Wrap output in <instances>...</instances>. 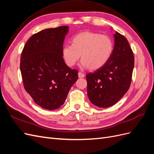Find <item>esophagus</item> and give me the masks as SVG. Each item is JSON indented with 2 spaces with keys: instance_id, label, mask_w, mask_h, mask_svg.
Segmentation results:
<instances>
[{
  "instance_id": "1",
  "label": "esophagus",
  "mask_w": 154,
  "mask_h": 154,
  "mask_svg": "<svg viewBox=\"0 0 154 154\" xmlns=\"http://www.w3.org/2000/svg\"><path fill=\"white\" fill-rule=\"evenodd\" d=\"M85 76V74H83V73H82V72H78V77L79 78H83Z\"/></svg>"
}]
</instances>
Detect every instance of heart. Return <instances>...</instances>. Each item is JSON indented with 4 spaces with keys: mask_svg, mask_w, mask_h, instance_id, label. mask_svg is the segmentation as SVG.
I'll use <instances>...</instances> for the list:
<instances>
[{
    "mask_svg": "<svg viewBox=\"0 0 154 154\" xmlns=\"http://www.w3.org/2000/svg\"><path fill=\"white\" fill-rule=\"evenodd\" d=\"M71 42L65 45L62 51L63 58L69 67L75 66L81 54L83 67L99 69L109 62L114 51L110 37L96 32H80L72 37Z\"/></svg>",
    "mask_w": 154,
    "mask_h": 154,
    "instance_id": "b5f03b06",
    "label": "heart"
}]
</instances>
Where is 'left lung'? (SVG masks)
<instances>
[{
	"instance_id": "left-lung-1",
	"label": "left lung",
	"mask_w": 154,
	"mask_h": 154,
	"mask_svg": "<svg viewBox=\"0 0 154 154\" xmlns=\"http://www.w3.org/2000/svg\"><path fill=\"white\" fill-rule=\"evenodd\" d=\"M112 57L103 67L86 75L87 95L101 108L114 105L128 90L134 66L133 51L125 37L116 31Z\"/></svg>"
}]
</instances>
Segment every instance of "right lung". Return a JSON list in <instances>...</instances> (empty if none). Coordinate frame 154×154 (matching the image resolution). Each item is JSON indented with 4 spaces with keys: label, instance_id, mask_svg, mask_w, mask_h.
<instances>
[{
    "label": "right lung",
    "instance_id": "add662e5",
    "mask_svg": "<svg viewBox=\"0 0 154 154\" xmlns=\"http://www.w3.org/2000/svg\"><path fill=\"white\" fill-rule=\"evenodd\" d=\"M68 26L46 29L32 35L22 50L20 71L26 91L42 108L54 110L66 101L78 80V71L65 63L62 51Z\"/></svg>",
    "mask_w": 154,
    "mask_h": 154
}]
</instances>
